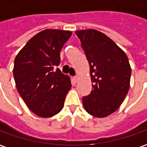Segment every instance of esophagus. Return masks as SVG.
I'll list each match as a JSON object with an SVG mask.
<instances>
[{
  "label": "esophagus",
  "instance_id": "34e87169",
  "mask_svg": "<svg viewBox=\"0 0 147 147\" xmlns=\"http://www.w3.org/2000/svg\"><path fill=\"white\" fill-rule=\"evenodd\" d=\"M73 81L75 82V83H76V82H78L79 81V76H74L73 77Z\"/></svg>",
  "mask_w": 147,
  "mask_h": 147
}]
</instances>
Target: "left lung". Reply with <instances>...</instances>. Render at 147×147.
<instances>
[{
  "label": "left lung",
  "instance_id": "left-lung-1",
  "mask_svg": "<svg viewBox=\"0 0 147 147\" xmlns=\"http://www.w3.org/2000/svg\"><path fill=\"white\" fill-rule=\"evenodd\" d=\"M89 64L93 89L83 97L85 111L94 117L112 114L130 86L131 67L126 53L105 34L94 29L76 32Z\"/></svg>",
  "mask_w": 147,
  "mask_h": 147
}]
</instances>
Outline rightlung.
I'll list each match as a JSON object with an SVG mask.
<instances>
[{
	"label": "right lung",
	"instance_id": "add662e5",
	"mask_svg": "<svg viewBox=\"0 0 147 147\" xmlns=\"http://www.w3.org/2000/svg\"><path fill=\"white\" fill-rule=\"evenodd\" d=\"M71 36L70 31L44 30L30 39L15 57L13 74L18 94L40 117L58 114L71 88L68 76L55 69L60 63V51Z\"/></svg>",
	"mask_w": 147,
	"mask_h": 147
}]
</instances>
